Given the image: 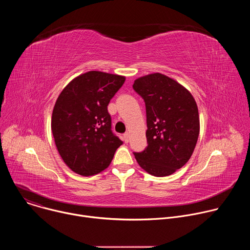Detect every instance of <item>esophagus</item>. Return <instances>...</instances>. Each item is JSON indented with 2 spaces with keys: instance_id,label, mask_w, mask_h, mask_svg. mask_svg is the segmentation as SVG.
<instances>
[{
  "instance_id": "esophagus-1",
  "label": "esophagus",
  "mask_w": 250,
  "mask_h": 250,
  "mask_svg": "<svg viewBox=\"0 0 250 250\" xmlns=\"http://www.w3.org/2000/svg\"><path fill=\"white\" fill-rule=\"evenodd\" d=\"M123 138H124V141L125 142V144H127L128 140H129V133H128V132H125V133L123 135Z\"/></svg>"
}]
</instances>
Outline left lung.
<instances>
[{
    "label": "left lung",
    "mask_w": 250,
    "mask_h": 250,
    "mask_svg": "<svg viewBox=\"0 0 250 250\" xmlns=\"http://www.w3.org/2000/svg\"><path fill=\"white\" fill-rule=\"evenodd\" d=\"M132 88L146 103L147 124V146L133 155L147 173L171 175L195 149L200 132L196 101L186 88L160 73L136 79Z\"/></svg>",
    "instance_id": "1"
}]
</instances>
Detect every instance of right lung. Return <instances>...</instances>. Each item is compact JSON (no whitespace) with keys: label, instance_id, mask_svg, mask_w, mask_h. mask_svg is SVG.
Segmentation results:
<instances>
[{"label":"right lung","instance_id":"right-lung-1","mask_svg":"<svg viewBox=\"0 0 250 250\" xmlns=\"http://www.w3.org/2000/svg\"><path fill=\"white\" fill-rule=\"evenodd\" d=\"M125 81L124 76L90 71L71 81L57 98L51 129L61 158L75 173L102 172L123 145L112 130L108 104Z\"/></svg>","mask_w":250,"mask_h":250}]
</instances>
